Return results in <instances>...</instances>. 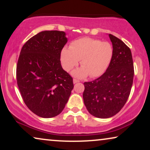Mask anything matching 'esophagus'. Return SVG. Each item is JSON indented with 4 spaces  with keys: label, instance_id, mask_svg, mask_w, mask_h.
Returning a JSON list of instances; mask_svg holds the SVG:
<instances>
[{
    "label": "esophagus",
    "instance_id": "obj_1",
    "mask_svg": "<svg viewBox=\"0 0 150 150\" xmlns=\"http://www.w3.org/2000/svg\"><path fill=\"white\" fill-rule=\"evenodd\" d=\"M73 82H74V83H79L80 82V81L79 80H78V79H74V80H73Z\"/></svg>",
    "mask_w": 150,
    "mask_h": 150
}]
</instances>
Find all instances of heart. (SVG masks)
Here are the masks:
<instances>
[{"label":"heart","instance_id":"1","mask_svg":"<svg viewBox=\"0 0 150 150\" xmlns=\"http://www.w3.org/2000/svg\"><path fill=\"white\" fill-rule=\"evenodd\" d=\"M112 53V47L108 42L83 38L74 41L69 48H63L61 60L63 68L67 71L76 66L81 60L82 67L73 71L75 76L82 78L89 74L91 77H97L106 70Z\"/></svg>","mask_w":150,"mask_h":150}]
</instances>
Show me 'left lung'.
I'll use <instances>...</instances> for the list:
<instances>
[{
	"instance_id": "obj_1",
	"label": "left lung",
	"mask_w": 150,
	"mask_h": 150,
	"mask_svg": "<svg viewBox=\"0 0 150 150\" xmlns=\"http://www.w3.org/2000/svg\"><path fill=\"white\" fill-rule=\"evenodd\" d=\"M108 35L113 53L108 68L98 79L84 83V103L89 113L98 118L111 117L124 107L134 73L130 48L115 36Z\"/></svg>"
}]
</instances>
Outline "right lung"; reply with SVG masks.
Wrapping results in <instances>:
<instances>
[{
    "instance_id": "add662e5",
    "label": "right lung",
    "mask_w": 150,
    "mask_h": 150,
    "mask_svg": "<svg viewBox=\"0 0 150 150\" xmlns=\"http://www.w3.org/2000/svg\"><path fill=\"white\" fill-rule=\"evenodd\" d=\"M65 33L45 30L24 46L16 67V79L24 103L37 115L50 118L64 109L74 88L73 79L61 65Z\"/></svg>"
}]
</instances>
